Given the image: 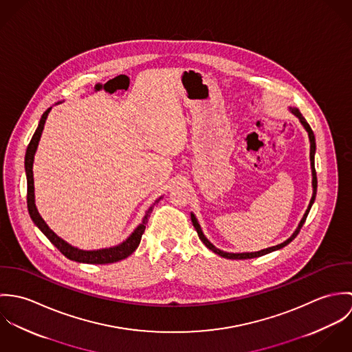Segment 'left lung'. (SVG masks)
I'll return each instance as SVG.
<instances>
[{
	"label": "left lung",
	"instance_id": "8db88e82",
	"mask_svg": "<svg viewBox=\"0 0 352 352\" xmlns=\"http://www.w3.org/2000/svg\"><path fill=\"white\" fill-rule=\"evenodd\" d=\"M289 109H290V112H292L293 115H296V116L300 119V122H301L303 129L306 130V133H307V135H309V141H310V168H311V187H313V195H311V199L309 201V206H307V208H306V211H305V214H303V217H302V219L300 221V223H298L297 229L294 230V233H293V234H292L286 241H283V243H280V244H278V245H275V247H270V248L261 250V251L243 252V253H232V252L221 251V250H218L215 245H212V244L206 239V236L203 234L201 225H199V222H198V219H197L195 214H194V212H191V221H192V225H194L195 230L198 232V236H199L201 243H203V244H204L210 251H212L214 253L219 254L221 257H225V258H233V260H234V258H236V260H239V258H240V260H243V258H253V257H258V256H263V254H267V253H271V252L282 250L283 247H286L287 244H290V243L297 237V234L300 233L302 225L305 223L306 217H307V214H309V211H310V208H311V204L314 203L316 194H317V176H316V168H314V153H316V140H314V134H313V131H311L310 126L307 124V122L305 120V118L302 116V113L300 112V109H298V108H293V107H290Z\"/></svg>",
	"mask_w": 352,
	"mask_h": 352
}]
</instances>
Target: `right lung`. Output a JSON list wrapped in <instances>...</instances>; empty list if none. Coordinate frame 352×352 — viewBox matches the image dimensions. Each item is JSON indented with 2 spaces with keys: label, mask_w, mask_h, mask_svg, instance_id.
I'll return each instance as SVG.
<instances>
[{
  "label": "right lung",
  "mask_w": 352,
  "mask_h": 352,
  "mask_svg": "<svg viewBox=\"0 0 352 352\" xmlns=\"http://www.w3.org/2000/svg\"><path fill=\"white\" fill-rule=\"evenodd\" d=\"M51 107L49 109H46V112L42 115L41 122L38 124V129L27 148L25 151V173H27V206H28V212L31 215V219L34 221V223L42 230V233L49 239L52 245H55L58 248V251L60 252L63 256H66L67 258L77 261V263H87V264H109V263H116L120 261L126 257H129L133 252L135 251L141 243L142 234L146 229V223L149 221L151 212L153 211V207L155 203L162 199V197H160L158 199L151 204V207L146 210L145 217L142 218V222L135 228V230L119 245L116 247H111V248H102V250H96V251H84V250H78L73 245H70L69 243H66L65 240H62L59 236H56L49 225L45 222V219L41 217L36 204H35V187H34V172H32V166H34V157L38 149L43 129H45V123L46 119L50 113Z\"/></svg>",
  "instance_id": "obj_1"
}]
</instances>
